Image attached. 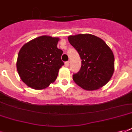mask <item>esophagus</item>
Segmentation results:
<instances>
[{
	"label": "esophagus",
	"instance_id": "esophagus-1",
	"mask_svg": "<svg viewBox=\"0 0 132 132\" xmlns=\"http://www.w3.org/2000/svg\"><path fill=\"white\" fill-rule=\"evenodd\" d=\"M65 66H67V67L69 66V62H68V61H67V62H65Z\"/></svg>",
	"mask_w": 132,
	"mask_h": 132
}]
</instances>
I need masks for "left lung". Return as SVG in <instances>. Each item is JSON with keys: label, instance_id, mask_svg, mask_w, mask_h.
<instances>
[{"label": "left lung", "instance_id": "left-lung-1", "mask_svg": "<svg viewBox=\"0 0 132 132\" xmlns=\"http://www.w3.org/2000/svg\"><path fill=\"white\" fill-rule=\"evenodd\" d=\"M70 44L81 60L79 71L73 74L77 84L86 90H95L108 82L114 70V57L106 43L91 34L68 36Z\"/></svg>", "mask_w": 132, "mask_h": 132}]
</instances>
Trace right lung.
<instances>
[{"label": "right lung", "instance_id": "1", "mask_svg": "<svg viewBox=\"0 0 132 132\" xmlns=\"http://www.w3.org/2000/svg\"><path fill=\"white\" fill-rule=\"evenodd\" d=\"M58 38L43 36L22 46L18 55L16 67L20 79L36 90L44 89L54 82L60 68L63 51L57 46Z\"/></svg>", "mask_w": 132, "mask_h": 132}]
</instances>
